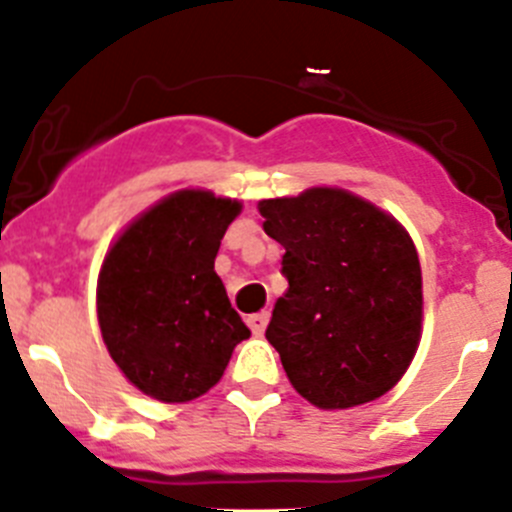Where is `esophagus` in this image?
<instances>
[{
  "label": "esophagus",
  "mask_w": 512,
  "mask_h": 512,
  "mask_svg": "<svg viewBox=\"0 0 512 512\" xmlns=\"http://www.w3.org/2000/svg\"><path fill=\"white\" fill-rule=\"evenodd\" d=\"M267 321H270V313H267V310H262V313H255L247 318V326L252 328V333H255V336H262L267 328Z\"/></svg>",
  "instance_id": "1"
}]
</instances>
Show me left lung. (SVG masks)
Listing matches in <instances>:
<instances>
[{
    "label": "left lung",
    "mask_w": 512,
    "mask_h": 512,
    "mask_svg": "<svg viewBox=\"0 0 512 512\" xmlns=\"http://www.w3.org/2000/svg\"><path fill=\"white\" fill-rule=\"evenodd\" d=\"M262 229L285 247L288 290L265 338L293 389L318 409L379 399L422 341L417 247L399 219L338 186L262 199Z\"/></svg>",
    "instance_id": "left-lung-1"
}]
</instances>
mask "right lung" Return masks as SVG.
<instances>
[{"label": "right lung", "instance_id": "obj_1", "mask_svg": "<svg viewBox=\"0 0 512 512\" xmlns=\"http://www.w3.org/2000/svg\"><path fill=\"white\" fill-rule=\"evenodd\" d=\"M242 202L179 189L138 214L100 265L98 323L121 374L141 394L184 404L207 394L250 328L214 272Z\"/></svg>", "mask_w": 512, "mask_h": 512}]
</instances>
